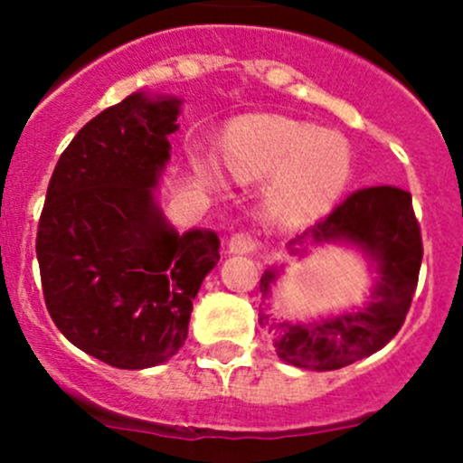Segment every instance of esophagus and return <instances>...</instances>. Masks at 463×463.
Returning a JSON list of instances; mask_svg holds the SVG:
<instances>
[{
	"label": "esophagus",
	"mask_w": 463,
	"mask_h": 463,
	"mask_svg": "<svg viewBox=\"0 0 463 463\" xmlns=\"http://www.w3.org/2000/svg\"><path fill=\"white\" fill-rule=\"evenodd\" d=\"M258 246H260L258 237H255L250 231L235 232V235L231 237V241H228V249H231V253H241V255L253 253Z\"/></svg>",
	"instance_id": "1"
}]
</instances>
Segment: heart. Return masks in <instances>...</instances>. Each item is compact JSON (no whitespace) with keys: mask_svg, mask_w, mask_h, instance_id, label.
Masks as SVG:
<instances>
[{"mask_svg":"<svg viewBox=\"0 0 463 463\" xmlns=\"http://www.w3.org/2000/svg\"><path fill=\"white\" fill-rule=\"evenodd\" d=\"M223 161L237 179L275 175L270 208L287 222L325 213L352 179V149L338 134L284 116L258 114L232 123Z\"/></svg>","mask_w":463,"mask_h":463,"instance_id":"b5f03b06","label":"heart"}]
</instances>
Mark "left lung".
Masks as SVG:
<instances>
[{
  "label": "left lung",
  "instance_id": "1",
  "mask_svg": "<svg viewBox=\"0 0 463 463\" xmlns=\"http://www.w3.org/2000/svg\"><path fill=\"white\" fill-rule=\"evenodd\" d=\"M307 241H352L365 250L381 275L374 302L356 314L309 325L275 322L260 311V325L270 334L282 361L302 370H340L385 347L399 334L412 305L423 260L421 226L414 214L412 194L396 185L356 190L298 235L291 241L293 253H298L296 246ZM273 279L275 270L261 275L260 291L264 298Z\"/></svg>",
  "mask_w": 463,
  "mask_h": 463
}]
</instances>
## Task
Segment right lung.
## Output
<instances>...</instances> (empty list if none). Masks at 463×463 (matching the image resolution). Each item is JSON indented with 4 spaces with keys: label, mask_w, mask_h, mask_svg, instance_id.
<instances>
[{
    "label": "right lung",
    "mask_w": 463,
    "mask_h": 463,
    "mask_svg": "<svg viewBox=\"0 0 463 463\" xmlns=\"http://www.w3.org/2000/svg\"><path fill=\"white\" fill-rule=\"evenodd\" d=\"M176 116L179 100L134 93L89 120L60 156L37 223L49 316L78 349L118 370L179 352L219 261L214 232L179 235L154 205Z\"/></svg>",
    "instance_id": "add662e5"
}]
</instances>
